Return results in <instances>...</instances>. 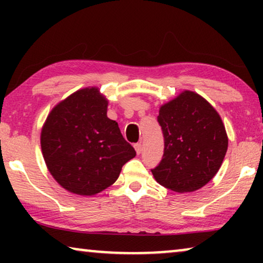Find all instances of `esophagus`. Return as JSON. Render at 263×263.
<instances>
[{
    "label": "esophagus",
    "instance_id": "esophagus-1",
    "mask_svg": "<svg viewBox=\"0 0 263 263\" xmlns=\"http://www.w3.org/2000/svg\"><path fill=\"white\" fill-rule=\"evenodd\" d=\"M134 148H135V151H136V153L140 154V153H141V151H142V145H141V143H140V142L135 143Z\"/></svg>",
    "mask_w": 263,
    "mask_h": 263
}]
</instances>
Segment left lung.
Wrapping results in <instances>:
<instances>
[{"label":"left lung","instance_id":"8db88e82","mask_svg":"<svg viewBox=\"0 0 263 263\" xmlns=\"http://www.w3.org/2000/svg\"><path fill=\"white\" fill-rule=\"evenodd\" d=\"M158 122L164 135V154L151 170L156 181L177 193L206 185L220 168L229 145L214 107L197 93L184 91L160 107Z\"/></svg>","mask_w":263,"mask_h":263}]
</instances>
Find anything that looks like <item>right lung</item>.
Instances as JSON below:
<instances>
[{
    "instance_id": "right-lung-1",
    "label": "right lung",
    "mask_w": 263,
    "mask_h": 263,
    "mask_svg": "<svg viewBox=\"0 0 263 263\" xmlns=\"http://www.w3.org/2000/svg\"><path fill=\"white\" fill-rule=\"evenodd\" d=\"M106 111L107 100L99 89L84 88L57 104L43 125L46 166L68 192L84 196L103 192L136 156Z\"/></svg>"
}]
</instances>
